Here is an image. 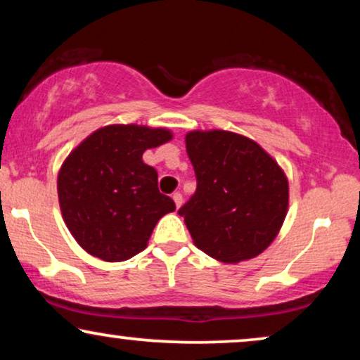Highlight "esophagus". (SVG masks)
I'll use <instances>...</instances> for the list:
<instances>
[{"mask_svg": "<svg viewBox=\"0 0 360 360\" xmlns=\"http://www.w3.org/2000/svg\"><path fill=\"white\" fill-rule=\"evenodd\" d=\"M172 200H174L176 208H179V206L183 205V194H181V193H172Z\"/></svg>", "mask_w": 360, "mask_h": 360, "instance_id": "esophagus-1", "label": "esophagus"}]
</instances>
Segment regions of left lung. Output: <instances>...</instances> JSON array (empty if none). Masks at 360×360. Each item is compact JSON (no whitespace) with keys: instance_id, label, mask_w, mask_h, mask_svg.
<instances>
[{"instance_id":"8db88e82","label":"left lung","mask_w":360,"mask_h":360,"mask_svg":"<svg viewBox=\"0 0 360 360\" xmlns=\"http://www.w3.org/2000/svg\"><path fill=\"white\" fill-rule=\"evenodd\" d=\"M186 150L196 193L179 208L198 249L220 262L259 255L288 212V179L254 140L232 131H191Z\"/></svg>"}]
</instances>
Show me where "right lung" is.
<instances>
[{"instance_id": "add662e5", "label": "right lung", "mask_w": 360, "mask_h": 360, "mask_svg": "<svg viewBox=\"0 0 360 360\" xmlns=\"http://www.w3.org/2000/svg\"><path fill=\"white\" fill-rule=\"evenodd\" d=\"M164 128L110 125L62 164L57 191L69 232L94 257L122 262L147 247L155 223L176 210L142 154L171 140Z\"/></svg>"}]
</instances>
